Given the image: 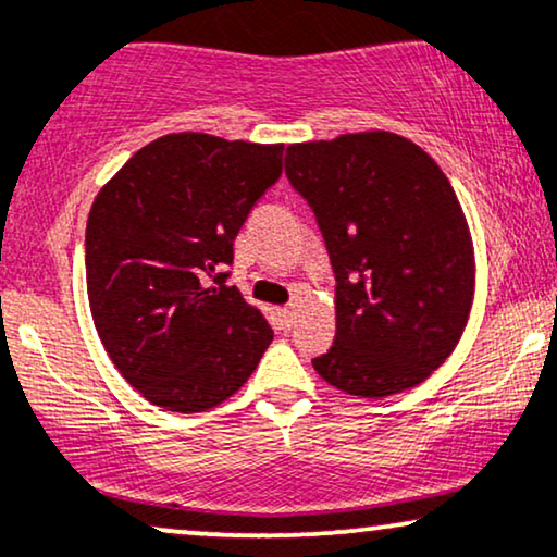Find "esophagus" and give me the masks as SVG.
<instances>
[{"label":"esophagus","mask_w":557,"mask_h":557,"mask_svg":"<svg viewBox=\"0 0 557 557\" xmlns=\"http://www.w3.org/2000/svg\"><path fill=\"white\" fill-rule=\"evenodd\" d=\"M277 317H280V324H283L285 330H290L293 321H296V306H283V308H277Z\"/></svg>","instance_id":"obj_1"}]
</instances>
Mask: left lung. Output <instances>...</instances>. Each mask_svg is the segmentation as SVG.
Instances as JSON below:
<instances>
[{
  "label": "left lung",
  "instance_id": "left-lung-1",
  "mask_svg": "<svg viewBox=\"0 0 557 557\" xmlns=\"http://www.w3.org/2000/svg\"><path fill=\"white\" fill-rule=\"evenodd\" d=\"M285 173L317 214L337 280V334L317 373L360 399L423 384L465 334L478 274L446 173L381 129L290 145Z\"/></svg>",
  "mask_w": 557,
  "mask_h": 557
}]
</instances>
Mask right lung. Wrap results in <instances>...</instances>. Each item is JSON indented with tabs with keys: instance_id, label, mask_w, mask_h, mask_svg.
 Wrapping results in <instances>:
<instances>
[{
	"instance_id": "obj_1",
	"label": "right lung",
	"mask_w": 557,
	"mask_h": 557,
	"mask_svg": "<svg viewBox=\"0 0 557 557\" xmlns=\"http://www.w3.org/2000/svg\"><path fill=\"white\" fill-rule=\"evenodd\" d=\"M283 147L165 134L134 152L90 207L92 324L119 373L163 410L223 405L272 343L264 313L220 270L251 207L283 173Z\"/></svg>"
}]
</instances>
